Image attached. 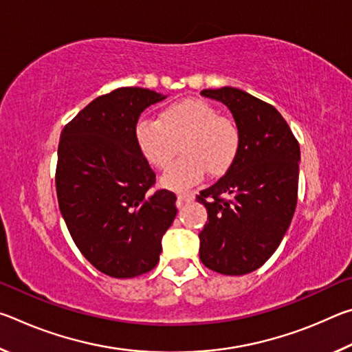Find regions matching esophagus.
I'll return each instance as SVG.
<instances>
[{"label":"esophagus","mask_w":352,"mask_h":352,"mask_svg":"<svg viewBox=\"0 0 352 352\" xmlns=\"http://www.w3.org/2000/svg\"><path fill=\"white\" fill-rule=\"evenodd\" d=\"M177 199H178V205H184V204H190V201L195 199V195L192 192H188V190H186V192L178 194Z\"/></svg>","instance_id":"esophagus-1"}]
</instances>
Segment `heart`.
<instances>
[{
  "label": "heart",
  "instance_id": "obj_1",
  "mask_svg": "<svg viewBox=\"0 0 352 352\" xmlns=\"http://www.w3.org/2000/svg\"><path fill=\"white\" fill-rule=\"evenodd\" d=\"M135 140L146 162L166 169L177 155L183 157L162 177L172 190L188 189L205 177L223 175L234 164L241 151V132L233 119L201 99H184L170 104L160 119L141 118L135 126Z\"/></svg>",
  "mask_w": 352,
  "mask_h": 352
}]
</instances>
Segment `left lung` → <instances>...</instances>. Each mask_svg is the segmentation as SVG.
Masks as SVG:
<instances>
[{"label": "left lung", "instance_id": "1", "mask_svg": "<svg viewBox=\"0 0 352 352\" xmlns=\"http://www.w3.org/2000/svg\"><path fill=\"white\" fill-rule=\"evenodd\" d=\"M233 113L241 151L230 170L197 195L208 222L200 261L222 275H245L275 253L294 217L300 144L275 107L239 88L204 90Z\"/></svg>", "mask_w": 352, "mask_h": 352}]
</instances>
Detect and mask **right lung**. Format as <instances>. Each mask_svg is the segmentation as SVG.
Listing matches in <instances>:
<instances>
[{
    "label": "right lung",
    "mask_w": 352,
    "mask_h": 352,
    "mask_svg": "<svg viewBox=\"0 0 352 352\" xmlns=\"http://www.w3.org/2000/svg\"><path fill=\"white\" fill-rule=\"evenodd\" d=\"M166 98L147 88H118L91 100L62 130L58 208L80 253L111 278L151 272L177 216L174 192H151L155 172L135 140L141 113Z\"/></svg>",
    "instance_id": "right-lung-1"
}]
</instances>
